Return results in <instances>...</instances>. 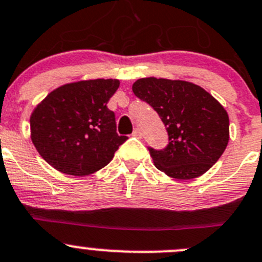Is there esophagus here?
Returning a JSON list of instances; mask_svg holds the SVG:
<instances>
[{"mask_svg": "<svg viewBox=\"0 0 262 262\" xmlns=\"http://www.w3.org/2000/svg\"><path fill=\"white\" fill-rule=\"evenodd\" d=\"M133 135L136 136V138H141V135H143V134H141V129L139 128V127H136V128L134 129Z\"/></svg>", "mask_w": 262, "mask_h": 262, "instance_id": "obj_1", "label": "esophagus"}]
</instances>
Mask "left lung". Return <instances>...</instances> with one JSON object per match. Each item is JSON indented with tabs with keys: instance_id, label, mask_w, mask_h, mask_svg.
Segmentation results:
<instances>
[{
	"instance_id": "left-lung-1",
	"label": "left lung",
	"mask_w": 262,
	"mask_h": 262,
	"mask_svg": "<svg viewBox=\"0 0 262 262\" xmlns=\"http://www.w3.org/2000/svg\"><path fill=\"white\" fill-rule=\"evenodd\" d=\"M133 91L166 126V148H149L159 171L189 180L203 175L223 156L229 141V116L206 90L191 82L149 77L138 79Z\"/></svg>"
}]
</instances>
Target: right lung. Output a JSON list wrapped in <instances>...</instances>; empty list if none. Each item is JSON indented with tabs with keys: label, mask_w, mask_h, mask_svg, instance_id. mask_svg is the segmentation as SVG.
Wrapping results in <instances>:
<instances>
[{
	"label": "right lung",
	"mask_w": 262,
	"mask_h": 262,
	"mask_svg": "<svg viewBox=\"0 0 262 262\" xmlns=\"http://www.w3.org/2000/svg\"><path fill=\"white\" fill-rule=\"evenodd\" d=\"M118 79H90L58 87L31 116V136L39 156L55 170L86 176L105 167L127 136L117 134L106 104Z\"/></svg>",
	"instance_id": "right-lung-1"
}]
</instances>
